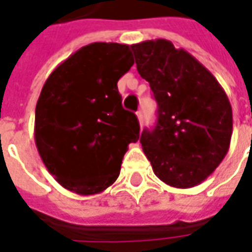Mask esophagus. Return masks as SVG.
Returning <instances> with one entry per match:
<instances>
[{
    "label": "esophagus",
    "mask_w": 252,
    "mask_h": 252,
    "mask_svg": "<svg viewBox=\"0 0 252 252\" xmlns=\"http://www.w3.org/2000/svg\"><path fill=\"white\" fill-rule=\"evenodd\" d=\"M137 119H139V123H140V127L143 126V113L141 112H137Z\"/></svg>",
    "instance_id": "esophagus-1"
}]
</instances>
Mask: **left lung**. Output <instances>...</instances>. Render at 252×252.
I'll return each mask as SVG.
<instances>
[{"instance_id":"8db88e82","label":"left lung","mask_w":252,"mask_h":252,"mask_svg":"<svg viewBox=\"0 0 252 252\" xmlns=\"http://www.w3.org/2000/svg\"><path fill=\"white\" fill-rule=\"evenodd\" d=\"M137 71L158 103L154 130L140 143L154 174L174 188L202 184L227 154L233 111L221 85L202 63L165 39L131 44Z\"/></svg>"}]
</instances>
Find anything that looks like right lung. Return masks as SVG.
<instances>
[{
	"label": "right lung",
	"mask_w": 252,
	"mask_h": 252,
	"mask_svg": "<svg viewBox=\"0 0 252 252\" xmlns=\"http://www.w3.org/2000/svg\"><path fill=\"white\" fill-rule=\"evenodd\" d=\"M134 64L130 46L95 42L77 50L46 80L34 111V143L47 171L78 195L103 192L140 126L125 111L118 81Z\"/></svg>",
	"instance_id": "right-lung-1"
}]
</instances>
